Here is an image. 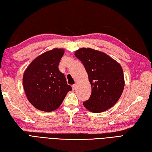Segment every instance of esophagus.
Instances as JSON below:
<instances>
[{"label":"esophagus","instance_id":"obj_1","mask_svg":"<svg viewBox=\"0 0 152 152\" xmlns=\"http://www.w3.org/2000/svg\"><path fill=\"white\" fill-rule=\"evenodd\" d=\"M72 89L73 90H75L76 89H77V84H73V85H72Z\"/></svg>","mask_w":152,"mask_h":152}]
</instances>
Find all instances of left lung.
<instances>
[{
	"mask_svg": "<svg viewBox=\"0 0 152 152\" xmlns=\"http://www.w3.org/2000/svg\"><path fill=\"white\" fill-rule=\"evenodd\" d=\"M75 57L83 62L91 86L90 99L84 106L94 113H101L116 104L124 88L123 70L108 55L91 48H80Z\"/></svg>",
	"mask_w": 152,
	"mask_h": 152,
	"instance_id": "8db88e82",
	"label": "left lung"
}]
</instances>
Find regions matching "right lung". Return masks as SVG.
I'll return each instance as SVG.
<instances>
[{"label": "right lung", "mask_w": 152, "mask_h": 152, "mask_svg": "<svg viewBox=\"0 0 152 152\" xmlns=\"http://www.w3.org/2000/svg\"><path fill=\"white\" fill-rule=\"evenodd\" d=\"M64 53V49L54 48L40 55L26 69L23 79L24 90L29 102L35 108L52 112L72 90L58 69Z\"/></svg>", "instance_id": "obj_1"}]
</instances>
